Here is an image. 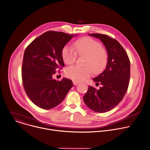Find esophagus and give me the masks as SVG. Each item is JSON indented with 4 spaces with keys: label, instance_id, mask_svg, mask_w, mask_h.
Instances as JSON below:
<instances>
[{
    "label": "esophagus",
    "instance_id": "1",
    "mask_svg": "<svg viewBox=\"0 0 150 150\" xmlns=\"http://www.w3.org/2000/svg\"><path fill=\"white\" fill-rule=\"evenodd\" d=\"M73 84L74 85H77L78 83H79V82L78 81H73Z\"/></svg>",
    "mask_w": 150,
    "mask_h": 150
}]
</instances>
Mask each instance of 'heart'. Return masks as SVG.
Listing matches in <instances>:
<instances>
[{"mask_svg":"<svg viewBox=\"0 0 150 150\" xmlns=\"http://www.w3.org/2000/svg\"><path fill=\"white\" fill-rule=\"evenodd\" d=\"M74 51L66 45L62 52L64 62L69 65L73 64L78 55H85L83 67L72 66L66 69V76L76 81L84 80L94 73L100 72L106 66L108 54L106 50L98 41L91 37H83L73 44Z\"/></svg>","mask_w":150,"mask_h":150,"instance_id":"1","label":"heart"}]
</instances>
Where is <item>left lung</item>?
I'll return each instance as SVG.
<instances>
[{"label":"left lung","mask_w":150,"mask_h":150,"mask_svg":"<svg viewBox=\"0 0 150 150\" xmlns=\"http://www.w3.org/2000/svg\"><path fill=\"white\" fill-rule=\"evenodd\" d=\"M100 39L108 54L105 70L93 79L102 85L99 90L88 86L83 96L84 103L99 113L108 112L116 106L124 97L130 79V61L122 46L114 38L101 34H89Z\"/></svg>","instance_id":"left-lung-1"}]
</instances>
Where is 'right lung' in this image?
Masks as SVG:
<instances>
[{
    "label": "right lung",
    "mask_w": 150,
    "mask_h": 150,
    "mask_svg": "<svg viewBox=\"0 0 150 150\" xmlns=\"http://www.w3.org/2000/svg\"><path fill=\"white\" fill-rule=\"evenodd\" d=\"M50 31L35 38L25 49L22 66L25 91L35 105L50 109L60 103L73 84L71 80L53 79L56 70L64 66L62 50L73 37Z\"/></svg>",
    "instance_id": "right-lung-1"
}]
</instances>
